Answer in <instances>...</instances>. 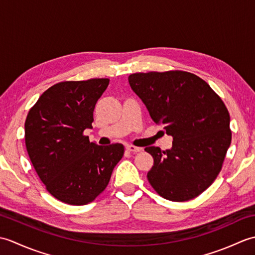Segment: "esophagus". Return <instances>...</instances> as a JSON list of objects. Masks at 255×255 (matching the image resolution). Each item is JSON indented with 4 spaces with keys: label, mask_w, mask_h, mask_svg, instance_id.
Wrapping results in <instances>:
<instances>
[{
    "label": "esophagus",
    "mask_w": 255,
    "mask_h": 255,
    "mask_svg": "<svg viewBox=\"0 0 255 255\" xmlns=\"http://www.w3.org/2000/svg\"><path fill=\"white\" fill-rule=\"evenodd\" d=\"M126 149L129 151V152H133V153H137L139 152V151H141V148L139 147H134V145H127Z\"/></svg>",
    "instance_id": "obj_1"
}]
</instances>
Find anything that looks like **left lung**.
Here are the masks:
<instances>
[{
	"label": "left lung",
	"instance_id": "obj_1",
	"mask_svg": "<svg viewBox=\"0 0 255 255\" xmlns=\"http://www.w3.org/2000/svg\"><path fill=\"white\" fill-rule=\"evenodd\" d=\"M128 81L152 121L173 137L171 149H144L154 160L147 174L151 186L173 202L198 196L219 174L231 143L224 102L189 72L133 73Z\"/></svg>",
	"mask_w": 255,
	"mask_h": 255
}]
</instances>
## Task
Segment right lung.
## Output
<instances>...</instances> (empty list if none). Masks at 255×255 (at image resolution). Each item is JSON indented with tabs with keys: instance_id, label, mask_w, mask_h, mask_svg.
I'll use <instances>...</instances> for the list:
<instances>
[{
	"instance_id": "1",
	"label": "right lung",
	"mask_w": 255,
	"mask_h": 255,
	"mask_svg": "<svg viewBox=\"0 0 255 255\" xmlns=\"http://www.w3.org/2000/svg\"><path fill=\"white\" fill-rule=\"evenodd\" d=\"M108 79L66 81L48 89L25 122V143L38 176L53 197L86 205L106 188L123 158L122 143L102 147L84 136Z\"/></svg>"
}]
</instances>
